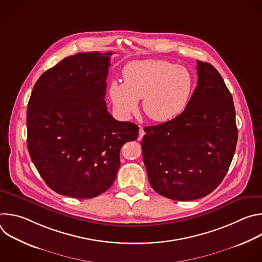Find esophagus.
<instances>
[{
	"mask_svg": "<svg viewBox=\"0 0 262 262\" xmlns=\"http://www.w3.org/2000/svg\"><path fill=\"white\" fill-rule=\"evenodd\" d=\"M144 135H145V132H144L143 127L140 126V129H139V140H141L144 137Z\"/></svg>",
	"mask_w": 262,
	"mask_h": 262,
	"instance_id": "1",
	"label": "esophagus"
}]
</instances>
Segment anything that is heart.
I'll use <instances>...</instances> for the list:
<instances>
[{"instance_id": "b5f03b06", "label": "heart", "mask_w": 262, "mask_h": 262, "mask_svg": "<svg viewBox=\"0 0 262 262\" xmlns=\"http://www.w3.org/2000/svg\"><path fill=\"white\" fill-rule=\"evenodd\" d=\"M123 83L110 85V97L117 113L128 118L142 99L144 113L156 122H168L189 105L195 78L190 69L164 60H139L122 69Z\"/></svg>"}]
</instances>
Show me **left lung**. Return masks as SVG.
<instances>
[{
  "label": "left lung",
  "instance_id": "1",
  "mask_svg": "<svg viewBox=\"0 0 262 262\" xmlns=\"http://www.w3.org/2000/svg\"><path fill=\"white\" fill-rule=\"evenodd\" d=\"M198 83L182 113L144 127V165L152 189L178 201L205 197L217 188L232 162L237 127L232 95L219 71L197 61Z\"/></svg>",
  "mask_w": 262,
  "mask_h": 262
}]
</instances>
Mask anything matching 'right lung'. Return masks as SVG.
Listing matches in <instances>:
<instances>
[{
	"mask_svg": "<svg viewBox=\"0 0 262 262\" xmlns=\"http://www.w3.org/2000/svg\"><path fill=\"white\" fill-rule=\"evenodd\" d=\"M113 53H80L47 70L27 110L28 150L58 194L89 199L115 181L120 149L139 136L133 122L115 120L104 95Z\"/></svg>",
	"mask_w": 262,
	"mask_h": 262,
	"instance_id": "1",
	"label": "right lung"
}]
</instances>
